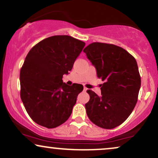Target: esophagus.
I'll use <instances>...</instances> for the list:
<instances>
[{
    "instance_id": "obj_1",
    "label": "esophagus",
    "mask_w": 158,
    "mask_h": 158,
    "mask_svg": "<svg viewBox=\"0 0 158 158\" xmlns=\"http://www.w3.org/2000/svg\"><path fill=\"white\" fill-rule=\"evenodd\" d=\"M84 90L85 91H86V90H87V88L86 87H84Z\"/></svg>"
}]
</instances>
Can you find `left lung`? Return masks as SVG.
I'll list each match as a JSON object with an SVG mask.
<instances>
[{"mask_svg":"<svg viewBox=\"0 0 158 158\" xmlns=\"http://www.w3.org/2000/svg\"><path fill=\"white\" fill-rule=\"evenodd\" d=\"M83 51L96 69L98 77L104 81L100 96L87 90V114L97 126L114 128L126 120L137 103L141 77L136 60L123 48L111 44L94 42Z\"/></svg>","mask_w":158,"mask_h":158,"instance_id":"obj_1","label":"left lung"}]
</instances>
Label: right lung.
<instances>
[{"mask_svg":"<svg viewBox=\"0 0 158 158\" xmlns=\"http://www.w3.org/2000/svg\"><path fill=\"white\" fill-rule=\"evenodd\" d=\"M85 43L69 35H53L35 44L20 70V97L30 117L41 126L54 128L72 112L83 86L63 83Z\"/></svg>","mask_w":158,"mask_h":158,"instance_id":"add662e5","label":"right lung"}]
</instances>
